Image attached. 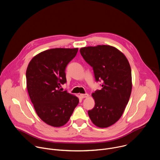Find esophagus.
Wrapping results in <instances>:
<instances>
[{
  "label": "esophagus",
  "mask_w": 160,
  "mask_h": 160,
  "mask_svg": "<svg viewBox=\"0 0 160 160\" xmlns=\"http://www.w3.org/2000/svg\"><path fill=\"white\" fill-rule=\"evenodd\" d=\"M80 97L83 98H86L87 97H88V94L87 93H85V94H80Z\"/></svg>",
  "instance_id": "1"
}]
</instances>
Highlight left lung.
<instances>
[{
  "mask_svg": "<svg viewBox=\"0 0 160 160\" xmlns=\"http://www.w3.org/2000/svg\"><path fill=\"white\" fill-rule=\"evenodd\" d=\"M80 52L93 68L95 81L102 82V88L92 93L95 104L88 116L97 127H109L120 119L130 98V65L123 53L111 46L82 48Z\"/></svg>",
  "mask_w": 160,
  "mask_h": 160,
  "instance_id": "8db88e82",
  "label": "left lung"
}]
</instances>
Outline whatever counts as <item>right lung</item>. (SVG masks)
<instances>
[{"mask_svg":"<svg viewBox=\"0 0 160 160\" xmlns=\"http://www.w3.org/2000/svg\"><path fill=\"white\" fill-rule=\"evenodd\" d=\"M77 52L78 48L50 49L34 57L28 65V93L38 116L48 125H65L79 102L76 96L60 89L67 82L66 67Z\"/></svg>","mask_w":160,"mask_h":160,"instance_id":"1","label":"right lung"}]
</instances>
